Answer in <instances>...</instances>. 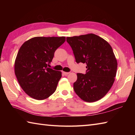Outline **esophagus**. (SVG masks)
Here are the masks:
<instances>
[{
  "mask_svg": "<svg viewBox=\"0 0 135 135\" xmlns=\"http://www.w3.org/2000/svg\"><path fill=\"white\" fill-rule=\"evenodd\" d=\"M62 74H64V75H67L68 74H70V73L69 72H62Z\"/></svg>",
  "mask_w": 135,
  "mask_h": 135,
  "instance_id": "obj_1",
  "label": "esophagus"
}]
</instances>
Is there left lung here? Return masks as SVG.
Returning <instances> with one entry per match:
<instances>
[{
    "label": "left lung",
    "instance_id": "1",
    "mask_svg": "<svg viewBox=\"0 0 135 135\" xmlns=\"http://www.w3.org/2000/svg\"><path fill=\"white\" fill-rule=\"evenodd\" d=\"M77 63H86V74H77L74 90L82 100L94 102L103 98L115 81L117 61L110 45L95 34L67 37Z\"/></svg>",
    "mask_w": 135,
    "mask_h": 135
}]
</instances>
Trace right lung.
Listing matches in <instances>:
<instances>
[{"label":"right lung","mask_w":135,"mask_h":135,"mask_svg":"<svg viewBox=\"0 0 135 135\" xmlns=\"http://www.w3.org/2000/svg\"><path fill=\"white\" fill-rule=\"evenodd\" d=\"M65 37H34L20 48L14 72L20 86L28 96L44 100L56 91L61 72L49 68L57 49Z\"/></svg>","instance_id":"add662e5"}]
</instances>
